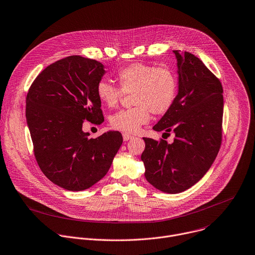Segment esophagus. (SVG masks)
<instances>
[{
    "label": "esophagus",
    "mask_w": 255,
    "mask_h": 255,
    "mask_svg": "<svg viewBox=\"0 0 255 255\" xmlns=\"http://www.w3.org/2000/svg\"><path fill=\"white\" fill-rule=\"evenodd\" d=\"M132 138H133L132 135H130V134H128V133H123V140H124V141H128V140H130V139H132Z\"/></svg>",
    "instance_id": "esophagus-1"
}]
</instances>
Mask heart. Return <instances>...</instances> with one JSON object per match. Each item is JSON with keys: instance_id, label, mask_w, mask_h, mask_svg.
<instances>
[{"instance_id": "heart-1", "label": "heart", "mask_w": 255, "mask_h": 255, "mask_svg": "<svg viewBox=\"0 0 255 255\" xmlns=\"http://www.w3.org/2000/svg\"><path fill=\"white\" fill-rule=\"evenodd\" d=\"M119 87L101 81L96 88L105 106H117L123 93H132V108L121 110L111 117V125L127 133H136L150 120V113L161 115L173 105L178 89L175 73L167 67L133 63L117 74Z\"/></svg>"}]
</instances>
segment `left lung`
<instances>
[{
	"label": "left lung",
	"mask_w": 255,
	"mask_h": 255,
	"mask_svg": "<svg viewBox=\"0 0 255 255\" xmlns=\"http://www.w3.org/2000/svg\"><path fill=\"white\" fill-rule=\"evenodd\" d=\"M177 60L178 93L173 105L154 125L173 133V143L143 138L141 160L145 178L156 189L180 193L197 183L214 162L222 139V85L188 52L173 51Z\"/></svg>",
	"instance_id": "left-lung-1"
}]
</instances>
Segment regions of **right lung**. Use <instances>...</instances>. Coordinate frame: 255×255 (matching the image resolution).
<instances>
[{
	"label": "right lung",
	"mask_w": 255,
	"mask_h": 255,
	"mask_svg": "<svg viewBox=\"0 0 255 255\" xmlns=\"http://www.w3.org/2000/svg\"><path fill=\"white\" fill-rule=\"evenodd\" d=\"M105 73L96 60L70 56L44 69L27 94L26 118L38 165L66 190H85L101 180L122 145L118 131L93 139L82 129L85 120L104 121L96 88Z\"/></svg>",
	"instance_id": "1"
}]
</instances>
